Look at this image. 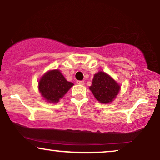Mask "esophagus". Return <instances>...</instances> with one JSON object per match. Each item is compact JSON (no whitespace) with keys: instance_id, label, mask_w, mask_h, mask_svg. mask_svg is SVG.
<instances>
[{"instance_id":"1","label":"esophagus","mask_w":160,"mask_h":160,"mask_svg":"<svg viewBox=\"0 0 160 160\" xmlns=\"http://www.w3.org/2000/svg\"><path fill=\"white\" fill-rule=\"evenodd\" d=\"M76 83H77L78 84H81V85H84V81H77Z\"/></svg>"}]
</instances>
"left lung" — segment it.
Returning a JSON list of instances; mask_svg holds the SVG:
<instances>
[{
	"label": "left lung",
	"mask_w": 160,
	"mask_h": 160,
	"mask_svg": "<svg viewBox=\"0 0 160 160\" xmlns=\"http://www.w3.org/2000/svg\"><path fill=\"white\" fill-rule=\"evenodd\" d=\"M89 89L96 99L102 103H108L116 98L119 92V85L108 74L100 71L94 76Z\"/></svg>",
	"instance_id": "8db88e82"
}]
</instances>
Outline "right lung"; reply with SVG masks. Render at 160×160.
<instances>
[{"mask_svg": "<svg viewBox=\"0 0 160 160\" xmlns=\"http://www.w3.org/2000/svg\"><path fill=\"white\" fill-rule=\"evenodd\" d=\"M73 85V83L65 79L58 70L47 72L38 83L41 95L50 102H58Z\"/></svg>", "mask_w": 160, "mask_h": 160, "instance_id": "right-lung-1", "label": "right lung"}]
</instances>
